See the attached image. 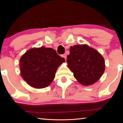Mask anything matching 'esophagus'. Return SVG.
Listing matches in <instances>:
<instances>
[{
  "label": "esophagus",
  "instance_id": "obj_1",
  "mask_svg": "<svg viewBox=\"0 0 123 123\" xmlns=\"http://www.w3.org/2000/svg\"><path fill=\"white\" fill-rule=\"evenodd\" d=\"M61 56L62 57H63V58H64V59H65V60H66V57H67V56H66V55L65 54H63V55H61Z\"/></svg>",
  "mask_w": 123,
  "mask_h": 123
}]
</instances>
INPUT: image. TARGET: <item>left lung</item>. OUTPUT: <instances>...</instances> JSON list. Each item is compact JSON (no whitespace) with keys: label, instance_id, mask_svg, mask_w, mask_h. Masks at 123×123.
<instances>
[{"label":"left lung","instance_id":"left-lung-1","mask_svg":"<svg viewBox=\"0 0 123 123\" xmlns=\"http://www.w3.org/2000/svg\"><path fill=\"white\" fill-rule=\"evenodd\" d=\"M69 51L67 66L79 83L89 86L98 81L105 69V60L101 54L87 44L71 46Z\"/></svg>","mask_w":123,"mask_h":123}]
</instances>
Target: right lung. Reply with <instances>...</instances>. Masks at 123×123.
I'll use <instances>...</instances> for the list:
<instances>
[{
  "instance_id": "add662e5",
  "label": "right lung",
  "mask_w": 123,
  "mask_h": 123,
  "mask_svg": "<svg viewBox=\"0 0 123 123\" xmlns=\"http://www.w3.org/2000/svg\"><path fill=\"white\" fill-rule=\"evenodd\" d=\"M64 62L53 48H33L20 57V75L31 87L45 88L51 84L58 67Z\"/></svg>"
}]
</instances>
